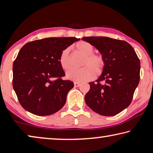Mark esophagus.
<instances>
[{
  "label": "esophagus",
  "instance_id": "1",
  "mask_svg": "<svg viewBox=\"0 0 153 153\" xmlns=\"http://www.w3.org/2000/svg\"><path fill=\"white\" fill-rule=\"evenodd\" d=\"M80 84L79 82H75L74 83V87H79L80 86Z\"/></svg>",
  "mask_w": 153,
  "mask_h": 153
}]
</instances>
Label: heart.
Instances as JSON below:
<instances>
[{
	"label": "heart",
	"instance_id": "1",
	"mask_svg": "<svg viewBox=\"0 0 153 153\" xmlns=\"http://www.w3.org/2000/svg\"><path fill=\"white\" fill-rule=\"evenodd\" d=\"M79 53L85 56L82 62L83 68L78 70H72L66 74V78L72 81L82 82L89 81L94 79L96 74H100L103 71L104 60L99 54H93L94 48L93 45L87 42L81 41L75 45ZM59 63L64 71H68L71 68L72 64L70 56V48H66L61 52L59 58Z\"/></svg>",
	"mask_w": 153,
	"mask_h": 153
}]
</instances>
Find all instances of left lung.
<instances>
[{
  "label": "left lung",
  "mask_w": 153,
  "mask_h": 153,
  "mask_svg": "<svg viewBox=\"0 0 153 153\" xmlns=\"http://www.w3.org/2000/svg\"><path fill=\"white\" fill-rule=\"evenodd\" d=\"M102 56V73L85 97L87 105L104 116L119 114L132 101L140 81V62L128 42L108 37H84Z\"/></svg>",
  "instance_id": "1"
}]
</instances>
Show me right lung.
<instances>
[{
    "label": "right lung",
    "instance_id": "obj_1",
    "mask_svg": "<svg viewBox=\"0 0 153 153\" xmlns=\"http://www.w3.org/2000/svg\"><path fill=\"white\" fill-rule=\"evenodd\" d=\"M79 38L49 37L29 42L21 48L13 64V87L23 108L39 116L62 108L73 82L59 63L60 53Z\"/></svg>",
    "mask_w": 153,
    "mask_h": 153
}]
</instances>
